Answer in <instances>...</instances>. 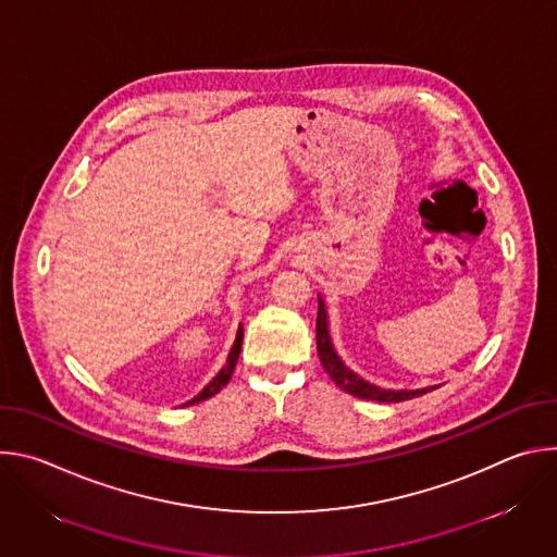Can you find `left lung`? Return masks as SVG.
<instances>
[{
    "label": "left lung",
    "instance_id": "8db88e82",
    "mask_svg": "<svg viewBox=\"0 0 557 557\" xmlns=\"http://www.w3.org/2000/svg\"><path fill=\"white\" fill-rule=\"evenodd\" d=\"M317 352H320V361H322L324 370L329 372V376L344 392L359 396V399L379 401V404H399V401L414 399V396H421V394L438 387V385H430V387H421V389H385V387L368 383L366 379L355 374L342 361V357L335 352V346H333V339L329 333V314H326V306H324L322 297H320V306H317Z\"/></svg>",
    "mask_w": 557,
    "mask_h": 557
}]
</instances>
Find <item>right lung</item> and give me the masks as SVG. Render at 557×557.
I'll return each mask as SVG.
<instances>
[{"mask_svg":"<svg viewBox=\"0 0 557 557\" xmlns=\"http://www.w3.org/2000/svg\"><path fill=\"white\" fill-rule=\"evenodd\" d=\"M243 326L237 329V337H235V344H233V348H231V352H228V357H226V363H224V368L211 379V383H207L205 387H202V392L200 394H196L191 401H187L185 406H194V404H200V401H205V399H209V396H213L215 392H220L226 383H228V379H231V374H233V370H235V363H237V357H240V350H243Z\"/></svg>","mask_w":557,"mask_h":557,"instance_id":"1","label":"right lung"}]
</instances>
